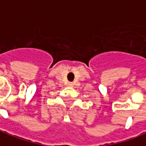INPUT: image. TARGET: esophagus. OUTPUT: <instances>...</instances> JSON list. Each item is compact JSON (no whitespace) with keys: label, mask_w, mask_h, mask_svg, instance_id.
I'll return each instance as SVG.
<instances>
[{"label":"esophagus","mask_w":146,"mask_h":146,"mask_svg":"<svg viewBox=\"0 0 146 146\" xmlns=\"http://www.w3.org/2000/svg\"><path fill=\"white\" fill-rule=\"evenodd\" d=\"M73 86V83H68V86H70V87H72Z\"/></svg>","instance_id":"1"}]
</instances>
